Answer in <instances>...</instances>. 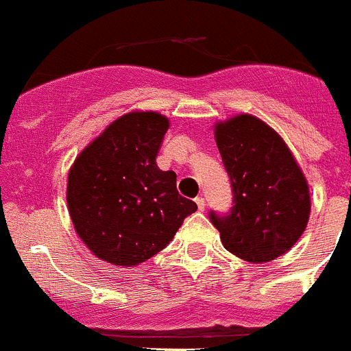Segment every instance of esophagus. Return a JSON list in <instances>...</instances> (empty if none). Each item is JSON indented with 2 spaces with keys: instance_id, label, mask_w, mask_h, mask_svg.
Returning a JSON list of instances; mask_svg holds the SVG:
<instances>
[{
  "instance_id": "34e87169",
  "label": "esophagus",
  "mask_w": 351,
  "mask_h": 351,
  "mask_svg": "<svg viewBox=\"0 0 351 351\" xmlns=\"http://www.w3.org/2000/svg\"><path fill=\"white\" fill-rule=\"evenodd\" d=\"M196 204H197V208H199V210L203 211L204 206H206V199H204L203 196H197L196 197Z\"/></svg>"
}]
</instances>
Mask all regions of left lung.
I'll list each match as a JSON object with an SVG mask.
<instances>
[{
  "mask_svg": "<svg viewBox=\"0 0 351 351\" xmlns=\"http://www.w3.org/2000/svg\"><path fill=\"white\" fill-rule=\"evenodd\" d=\"M215 140L234 187L227 217L211 213L223 247L252 265L293 247L311 217V193L283 138L252 114L215 124Z\"/></svg>",
  "mask_w": 351,
  "mask_h": 351,
  "instance_id": "8db88e82",
  "label": "left lung"
}]
</instances>
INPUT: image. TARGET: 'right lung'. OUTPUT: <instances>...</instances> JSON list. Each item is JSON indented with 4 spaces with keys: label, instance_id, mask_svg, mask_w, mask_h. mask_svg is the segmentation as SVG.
Returning a JSON list of instances; mask_svg holds the SVG:
<instances>
[{
    "label": "right lung",
    "instance_id": "right-lung-1",
    "mask_svg": "<svg viewBox=\"0 0 351 351\" xmlns=\"http://www.w3.org/2000/svg\"><path fill=\"white\" fill-rule=\"evenodd\" d=\"M169 126L162 114L131 110L90 141L69 169L73 227L102 261L131 268L154 258L197 210L177 193L176 172L155 162Z\"/></svg>",
    "mask_w": 351,
    "mask_h": 351
}]
</instances>
